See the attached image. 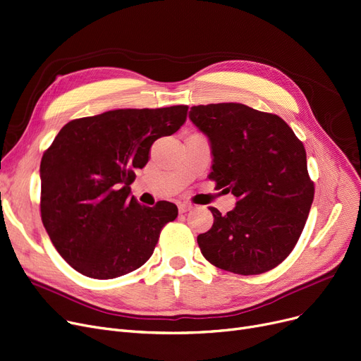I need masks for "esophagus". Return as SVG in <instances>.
Here are the masks:
<instances>
[{
    "label": "esophagus",
    "mask_w": 361,
    "mask_h": 361,
    "mask_svg": "<svg viewBox=\"0 0 361 361\" xmlns=\"http://www.w3.org/2000/svg\"><path fill=\"white\" fill-rule=\"evenodd\" d=\"M192 208H193L192 203H187V202L178 203V211H180L181 214H184V212H187V211H190Z\"/></svg>",
    "instance_id": "esophagus-1"
}]
</instances>
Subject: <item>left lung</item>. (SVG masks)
<instances>
[{"mask_svg":"<svg viewBox=\"0 0 361 361\" xmlns=\"http://www.w3.org/2000/svg\"><path fill=\"white\" fill-rule=\"evenodd\" d=\"M190 121L212 149L209 180L238 197L197 243L215 267L242 276L273 270L292 252L314 199L304 145L277 115L240 103L199 104Z\"/></svg>","mask_w":361,"mask_h":361,"instance_id":"8db88e82","label":"left lung"}]
</instances>
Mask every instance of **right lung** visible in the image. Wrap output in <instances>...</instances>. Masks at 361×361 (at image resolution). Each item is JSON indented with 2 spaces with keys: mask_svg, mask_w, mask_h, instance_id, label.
I'll return each instance as SVG.
<instances>
[{
  "mask_svg": "<svg viewBox=\"0 0 361 361\" xmlns=\"http://www.w3.org/2000/svg\"><path fill=\"white\" fill-rule=\"evenodd\" d=\"M189 106L118 109L68 122L41 159V219L72 269L92 279L128 274L152 257L174 203L131 196L156 140L185 122Z\"/></svg>",
  "mask_w": 361,
  "mask_h": 361,
  "instance_id": "obj_1",
  "label": "right lung"
}]
</instances>
